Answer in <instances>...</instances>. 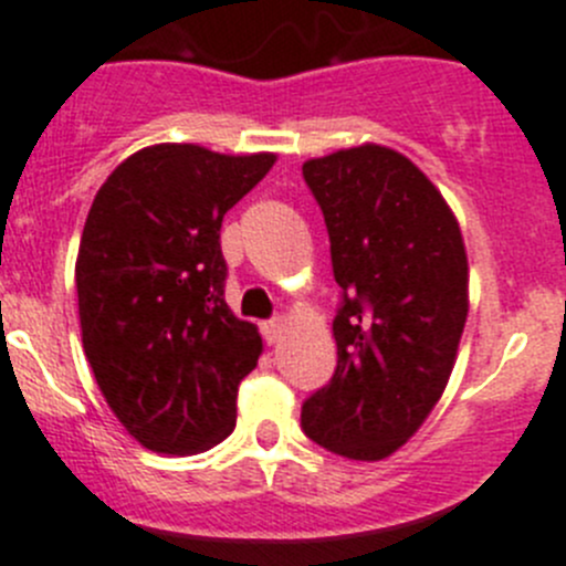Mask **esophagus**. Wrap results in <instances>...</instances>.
Instances as JSON below:
<instances>
[{
	"instance_id": "34e87169",
	"label": "esophagus",
	"mask_w": 566,
	"mask_h": 566,
	"mask_svg": "<svg viewBox=\"0 0 566 566\" xmlns=\"http://www.w3.org/2000/svg\"><path fill=\"white\" fill-rule=\"evenodd\" d=\"M283 334H286V323H283V319H269V323H263V339H266L269 345L283 339Z\"/></svg>"
}]
</instances>
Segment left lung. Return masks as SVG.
Listing matches in <instances>:
<instances>
[{"mask_svg":"<svg viewBox=\"0 0 566 566\" xmlns=\"http://www.w3.org/2000/svg\"><path fill=\"white\" fill-rule=\"evenodd\" d=\"M342 289L336 370L303 403V432L350 460H385L427 421L469 317L454 212L403 154L356 145L303 165Z\"/></svg>","mask_w":566,"mask_h":566,"instance_id":"8db88e82","label":"left lung"}]
</instances>
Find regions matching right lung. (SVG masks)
Wrapping results in <instances>:
<instances>
[{"mask_svg":"<svg viewBox=\"0 0 566 566\" xmlns=\"http://www.w3.org/2000/svg\"><path fill=\"white\" fill-rule=\"evenodd\" d=\"M274 159L148 145L92 201L75 261L83 354L151 452L199 454L235 429L238 385L263 339L224 300L221 221Z\"/></svg>","mask_w":566,"mask_h":566,"instance_id":"obj_1","label":"right lung"}]
</instances>
